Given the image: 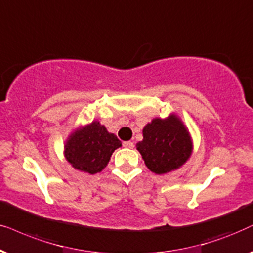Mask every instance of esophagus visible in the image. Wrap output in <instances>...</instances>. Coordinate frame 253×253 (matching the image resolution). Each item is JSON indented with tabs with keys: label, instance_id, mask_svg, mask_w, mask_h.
Returning <instances> with one entry per match:
<instances>
[{
	"label": "esophagus",
	"instance_id": "34e87169",
	"mask_svg": "<svg viewBox=\"0 0 253 253\" xmlns=\"http://www.w3.org/2000/svg\"><path fill=\"white\" fill-rule=\"evenodd\" d=\"M123 144H124V147L130 148V149H132V148H134V143L132 142V141H125Z\"/></svg>",
	"mask_w": 253,
	"mask_h": 253
}]
</instances>
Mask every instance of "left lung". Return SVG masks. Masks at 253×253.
<instances>
[{"mask_svg": "<svg viewBox=\"0 0 253 253\" xmlns=\"http://www.w3.org/2000/svg\"><path fill=\"white\" fill-rule=\"evenodd\" d=\"M143 140L136 143L148 169L157 174L176 170L192 154L188 130L179 118L171 114L167 119L156 118L143 128Z\"/></svg>", "mask_w": 253, "mask_h": 253, "instance_id": "left-lung-1", "label": "left lung"}]
</instances>
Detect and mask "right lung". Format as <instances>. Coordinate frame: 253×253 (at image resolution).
Returning a JSON list of instances; mask_svg holds the SVG:
<instances>
[{"mask_svg":"<svg viewBox=\"0 0 253 253\" xmlns=\"http://www.w3.org/2000/svg\"><path fill=\"white\" fill-rule=\"evenodd\" d=\"M121 147L119 139L107 132L99 121H92L69 136L65 146V156L75 169L95 174L109 163L111 155Z\"/></svg>","mask_w":253,"mask_h":253,"instance_id":"obj_1","label":"right lung"}]
</instances>
